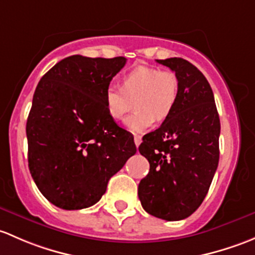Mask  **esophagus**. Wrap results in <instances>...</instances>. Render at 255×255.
<instances>
[{"mask_svg": "<svg viewBox=\"0 0 255 255\" xmlns=\"http://www.w3.org/2000/svg\"><path fill=\"white\" fill-rule=\"evenodd\" d=\"M133 141H135V145L138 147V146H140L141 141H142V138H141L140 135H135V136H133Z\"/></svg>", "mask_w": 255, "mask_h": 255, "instance_id": "34e87169", "label": "esophagus"}]
</instances>
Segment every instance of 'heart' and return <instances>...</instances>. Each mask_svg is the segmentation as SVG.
<instances>
[{
  "mask_svg": "<svg viewBox=\"0 0 255 255\" xmlns=\"http://www.w3.org/2000/svg\"><path fill=\"white\" fill-rule=\"evenodd\" d=\"M179 98V80L170 70L153 66L133 67L122 77L120 89L107 88L104 102L113 120H123L135 107V113L127 122L132 131H143L156 120L162 123L174 112Z\"/></svg>",
  "mask_w": 255,
  "mask_h": 255,
  "instance_id": "1",
  "label": "heart"
}]
</instances>
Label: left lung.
<instances>
[{
    "label": "left lung",
    "mask_w": 255,
    "mask_h": 255,
    "mask_svg": "<svg viewBox=\"0 0 255 255\" xmlns=\"http://www.w3.org/2000/svg\"><path fill=\"white\" fill-rule=\"evenodd\" d=\"M179 80L177 107L138 151L149 172L138 184L146 212L167 221L190 216L205 199L219 166L220 118L205 76L180 57L157 60Z\"/></svg>",
    "instance_id": "obj_1"
}]
</instances>
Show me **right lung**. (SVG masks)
<instances>
[{
	"label": "right lung",
	"instance_id": "1",
	"mask_svg": "<svg viewBox=\"0 0 255 255\" xmlns=\"http://www.w3.org/2000/svg\"><path fill=\"white\" fill-rule=\"evenodd\" d=\"M123 56L73 55L41 77L27 120L28 163L40 193L55 206L94 205L110 178L136 153L133 136L106 109L107 88Z\"/></svg>",
	"mask_w": 255,
	"mask_h": 255
}]
</instances>
